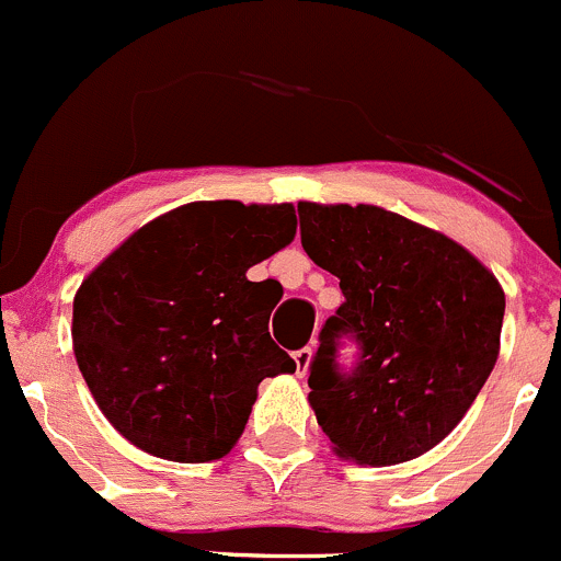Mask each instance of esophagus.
<instances>
[{
	"label": "esophagus",
	"mask_w": 561,
	"mask_h": 561,
	"mask_svg": "<svg viewBox=\"0 0 561 561\" xmlns=\"http://www.w3.org/2000/svg\"><path fill=\"white\" fill-rule=\"evenodd\" d=\"M310 357H313V348H310V346H302V348H297V352H294V363H297V374L299 376H305V370H308Z\"/></svg>",
	"instance_id": "esophagus-1"
}]
</instances>
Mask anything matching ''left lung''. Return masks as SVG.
<instances>
[{"label": "left lung", "mask_w": 561, "mask_h": 561, "mask_svg": "<svg viewBox=\"0 0 561 561\" xmlns=\"http://www.w3.org/2000/svg\"><path fill=\"white\" fill-rule=\"evenodd\" d=\"M313 264L343 302L310 359V407L337 456L368 467L439 445L491 376L504 319L496 278L445 234L381 207L297 204ZM343 342L358 352L340 363Z\"/></svg>", "instance_id": "left-lung-1"}]
</instances>
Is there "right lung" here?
I'll use <instances>...</instances> for the list:
<instances>
[{"label":"right lung","instance_id":"right-lung-1","mask_svg":"<svg viewBox=\"0 0 561 561\" xmlns=\"http://www.w3.org/2000/svg\"><path fill=\"white\" fill-rule=\"evenodd\" d=\"M291 204L196 202L152 220L81 283L73 352L108 423L144 453L224 458L259 381L297 368L248 270L294 240Z\"/></svg>","mask_w":561,"mask_h":561}]
</instances>
